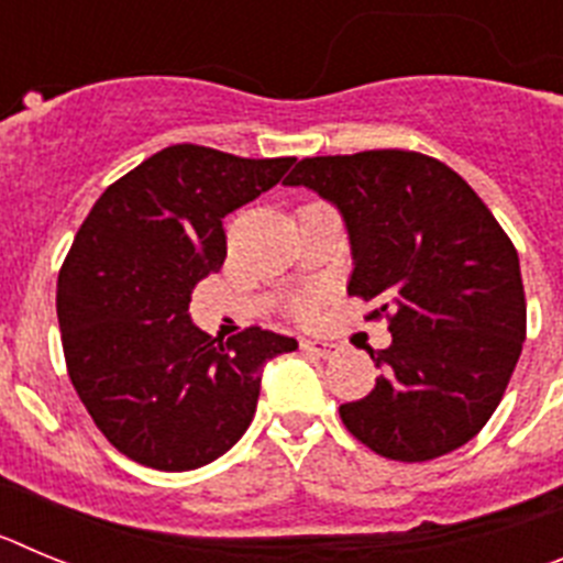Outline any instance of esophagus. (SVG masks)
<instances>
[{
	"mask_svg": "<svg viewBox=\"0 0 563 563\" xmlns=\"http://www.w3.org/2000/svg\"><path fill=\"white\" fill-rule=\"evenodd\" d=\"M301 350L318 357H332L338 352V346L330 341H318V338H305V341H301Z\"/></svg>",
	"mask_w": 563,
	"mask_h": 563,
	"instance_id": "1",
	"label": "esophagus"
}]
</instances>
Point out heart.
<instances>
[{
  "instance_id": "b5f03b06",
  "label": "heart",
  "mask_w": 563,
  "mask_h": 563,
  "mask_svg": "<svg viewBox=\"0 0 563 563\" xmlns=\"http://www.w3.org/2000/svg\"><path fill=\"white\" fill-rule=\"evenodd\" d=\"M298 312H305L307 316V312H310V305H307V301H301V305H298Z\"/></svg>"
}]
</instances>
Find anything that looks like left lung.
<instances>
[{"label": "left lung", "mask_w": 563, "mask_h": 563, "mask_svg": "<svg viewBox=\"0 0 563 563\" xmlns=\"http://www.w3.org/2000/svg\"><path fill=\"white\" fill-rule=\"evenodd\" d=\"M287 186L338 206L350 231V296L372 301L391 343L383 375L343 402L355 440L429 462L474 440L505 395L527 335L519 253L479 194L437 157L402 148L305 157Z\"/></svg>", "instance_id": "1"}]
</instances>
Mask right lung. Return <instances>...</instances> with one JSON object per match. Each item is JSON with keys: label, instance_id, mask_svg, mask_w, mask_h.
<instances>
[{"label": "right lung", "instance_id": "1", "mask_svg": "<svg viewBox=\"0 0 563 563\" xmlns=\"http://www.w3.org/2000/svg\"><path fill=\"white\" fill-rule=\"evenodd\" d=\"M292 163L177 143L114 180L76 233L56 292L64 361L129 460L194 471L225 454L251 426L265 363L298 346L262 327L220 341L188 316L228 256L222 220Z\"/></svg>", "mask_w": 563, "mask_h": 563}]
</instances>
